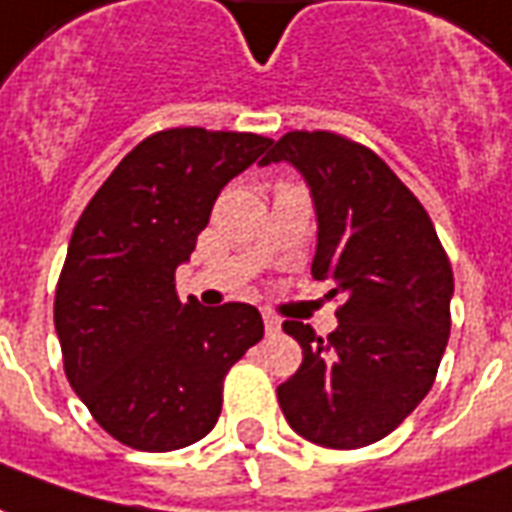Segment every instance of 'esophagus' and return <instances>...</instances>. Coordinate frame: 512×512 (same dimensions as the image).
Wrapping results in <instances>:
<instances>
[{"label":"esophagus","mask_w":512,"mask_h":512,"mask_svg":"<svg viewBox=\"0 0 512 512\" xmlns=\"http://www.w3.org/2000/svg\"><path fill=\"white\" fill-rule=\"evenodd\" d=\"M261 316H264V330H267V335H275L278 330H281V319H278L275 313L264 311Z\"/></svg>","instance_id":"1"}]
</instances>
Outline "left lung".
Instances as JSON below:
<instances>
[{
    "mask_svg": "<svg viewBox=\"0 0 512 512\" xmlns=\"http://www.w3.org/2000/svg\"><path fill=\"white\" fill-rule=\"evenodd\" d=\"M292 163L311 188V275L341 294L338 330L283 322L302 365L278 387L294 431L333 450L374 445L423 401L450 338L453 270L423 204L376 152L330 130H292L261 166Z\"/></svg>",
    "mask_w": 512,
    "mask_h": 512,
    "instance_id": "8db88e82",
    "label": "left lung"
}]
</instances>
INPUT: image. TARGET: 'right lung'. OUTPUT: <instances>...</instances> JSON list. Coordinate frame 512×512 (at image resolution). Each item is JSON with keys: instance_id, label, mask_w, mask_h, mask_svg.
I'll return each mask as SVG.
<instances>
[{"instance_id": "obj_1", "label": "right lung", "mask_w": 512, "mask_h": 512, "mask_svg": "<svg viewBox=\"0 0 512 512\" xmlns=\"http://www.w3.org/2000/svg\"><path fill=\"white\" fill-rule=\"evenodd\" d=\"M270 144L231 130L152 133L78 218L54 327L67 382L122 445L169 453L204 439L218 423L229 368L264 335L253 305L179 300L174 272L220 190Z\"/></svg>"}]
</instances>
